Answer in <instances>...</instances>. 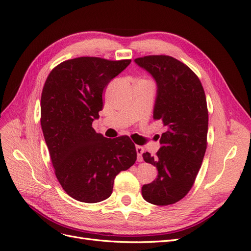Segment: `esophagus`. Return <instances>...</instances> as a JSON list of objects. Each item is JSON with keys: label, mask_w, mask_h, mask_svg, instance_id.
I'll return each mask as SVG.
<instances>
[{"label": "esophagus", "mask_w": 251, "mask_h": 251, "mask_svg": "<svg viewBox=\"0 0 251 251\" xmlns=\"http://www.w3.org/2000/svg\"><path fill=\"white\" fill-rule=\"evenodd\" d=\"M143 148L142 147H140V146H136V151H137V160L139 161V162H141L142 160H143V158H142V153H143Z\"/></svg>", "instance_id": "esophagus-1"}]
</instances>
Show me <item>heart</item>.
<instances>
[{
  "label": "heart",
  "mask_w": 251,
  "mask_h": 251,
  "mask_svg": "<svg viewBox=\"0 0 251 251\" xmlns=\"http://www.w3.org/2000/svg\"><path fill=\"white\" fill-rule=\"evenodd\" d=\"M139 80H146V81H150V80H148V79H139Z\"/></svg>",
  "instance_id": "1"
}]
</instances>
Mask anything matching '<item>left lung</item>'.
<instances>
[{"mask_svg":"<svg viewBox=\"0 0 251 251\" xmlns=\"http://www.w3.org/2000/svg\"><path fill=\"white\" fill-rule=\"evenodd\" d=\"M157 82L154 119L161 120L166 132L155 156L143 153L144 161L157 168L156 180L143 185L149 203L174 204L193 187L207 148L208 110L202 83L195 72L169 55L135 58Z\"/></svg>","mask_w":251,"mask_h":251,"instance_id":"left-lung-1","label":"left lung"}]
</instances>
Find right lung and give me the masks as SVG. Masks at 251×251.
Wrapping results in <instances>:
<instances>
[{"mask_svg":"<svg viewBox=\"0 0 251 251\" xmlns=\"http://www.w3.org/2000/svg\"><path fill=\"white\" fill-rule=\"evenodd\" d=\"M131 59L94 56L68 59L53 68L41 98V126L55 176L73 199H108L114 179L135 163L128 136L109 139L92 127L103 108L102 93Z\"/></svg>","mask_w":251,"mask_h":251,"instance_id":"right-lung-1","label":"right lung"}]
</instances>
